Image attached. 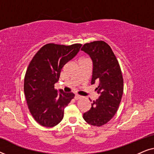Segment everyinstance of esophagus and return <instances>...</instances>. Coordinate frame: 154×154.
Masks as SVG:
<instances>
[{"mask_svg":"<svg viewBox=\"0 0 154 154\" xmlns=\"http://www.w3.org/2000/svg\"><path fill=\"white\" fill-rule=\"evenodd\" d=\"M83 97L81 96V95H79V94H75V100H80V99H81Z\"/></svg>","mask_w":154,"mask_h":154,"instance_id":"obj_1","label":"esophagus"}]
</instances>
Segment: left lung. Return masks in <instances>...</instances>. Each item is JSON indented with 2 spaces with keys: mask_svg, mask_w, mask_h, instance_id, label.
<instances>
[{
  "mask_svg": "<svg viewBox=\"0 0 154 154\" xmlns=\"http://www.w3.org/2000/svg\"><path fill=\"white\" fill-rule=\"evenodd\" d=\"M81 50L92 61L91 84L99 82L95 90L100 94L90 110L83 113V119L90 125L100 127L108 123L119 109L123 93V75L114 53L104 41L85 43Z\"/></svg>",
  "mask_w": 154,
  "mask_h": 154,
  "instance_id": "1",
  "label": "left lung"
}]
</instances>
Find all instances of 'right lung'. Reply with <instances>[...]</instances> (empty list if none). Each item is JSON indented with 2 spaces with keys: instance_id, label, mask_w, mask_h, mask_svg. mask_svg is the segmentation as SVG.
Returning <instances> with one entry per match:
<instances>
[{
  "instance_id": "right-lung-1",
  "label": "right lung",
  "mask_w": 154,
  "mask_h": 154,
  "mask_svg": "<svg viewBox=\"0 0 154 154\" xmlns=\"http://www.w3.org/2000/svg\"><path fill=\"white\" fill-rule=\"evenodd\" d=\"M81 44L49 43L43 46L31 61L24 77V90L29 111L40 125L54 127L64 117V108L74 97L72 92L54 89L62 67L74 57Z\"/></svg>"
}]
</instances>
